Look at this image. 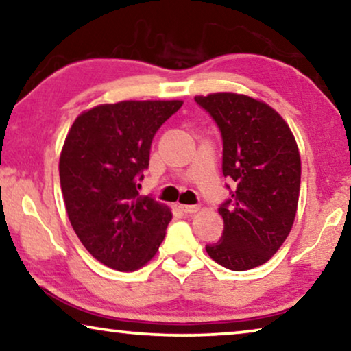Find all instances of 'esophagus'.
<instances>
[{
	"mask_svg": "<svg viewBox=\"0 0 351 351\" xmlns=\"http://www.w3.org/2000/svg\"><path fill=\"white\" fill-rule=\"evenodd\" d=\"M179 208H180V210H182V213H185V214H195L196 213V210H198L199 208H198V206H179Z\"/></svg>",
	"mask_w": 351,
	"mask_h": 351,
	"instance_id": "obj_1",
	"label": "esophagus"
}]
</instances>
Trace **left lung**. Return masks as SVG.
<instances>
[{"label":"left lung","mask_w":351,"mask_h":351,"mask_svg":"<svg viewBox=\"0 0 351 351\" xmlns=\"http://www.w3.org/2000/svg\"><path fill=\"white\" fill-rule=\"evenodd\" d=\"M195 102L222 136V172L233 180L220 204L223 233L206 251L233 271L251 270L275 254L289 234L300 191V155L285 119L247 95L219 93Z\"/></svg>","instance_id":"8db88e82"}]
</instances>
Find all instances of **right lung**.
<instances>
[{"mask_svg":"<svg viewBox=\"0 0 351 351\" xmlns=\"http://www.w3.org/2000/svg\"><path fill=\"white\" fill-rule=\"evenodd\" d=\"M180 100H126L99 105L75 119L62 148L59 174L66 214L90 256L132 271L155 256L172 214L141 196L152 141Z\"/></svg>","mask_w":351,"mask_h":351,"instance_id":"obj_1","label":"right lung"}]
</instances>
